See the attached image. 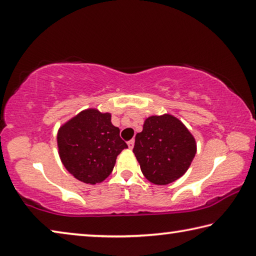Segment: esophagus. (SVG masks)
Wrapping results in <instances>:
<instances>
[{
	"label": "esophagus",
	"instance_id": "obj_1",
	"mask_svg": "<svg viewBox=\"0 0 256 256\" xmlns=\"http://www.w3.org/2000/svg\"><path fill=\"white\" fill-rule=\"evenodd\" d=\"M128 146L130 149H132L133 146H134V140H130V141L128 142Z\"/></svg>",
	"mask_w": 256,
	"mask_h": 256
}]
</instances>
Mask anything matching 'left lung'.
I'll use <instances>...</instances> for the list:
<instances>
[{"instance_id":"8db88e82","label":"left lung","mask_w":256,"mask_h":256,"mask_svg":"<svg viewBox=\"0 0 256 256\" xmlns=\"http://www.w3.org/2000/svg\"><path fill=\"white\" fill-rule=\"evenodd\" d=\"M133 152L142 174L156 185H167L183 176L196 154V138L172 115L150 116L136 136Z\"/></svg>"}]
</instances>
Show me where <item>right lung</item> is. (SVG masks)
<instances>
[{"label": "right lung", "mask_w": 256, "mask_h": 256, "mask_svg": "<svg viewBox=\"0 0 256 256\" xmlns=\"http://www.w3.org/2000/svg\"><path fill=\"white\" fill-rule=\"evenodd\" d=\"M110 118V112L90 108L58 130V146L62 164L84 183L94 185L105 180L112 172L118 156L128 148Z\"/></svg>", "instance_id": "1"}]
</instances>
